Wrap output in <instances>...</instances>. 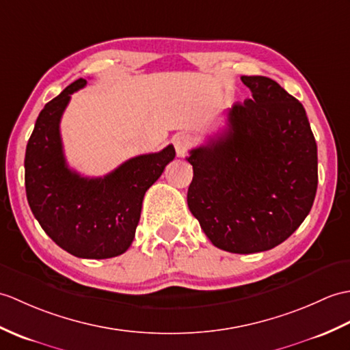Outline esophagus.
<instances>
[{
	"label": "esophagus",
	"mask_w": 350,
	"mask_h": 350,
	"mask_svg": "<svg viewBox=\"0 0 350 350\" xmlns=\"http://www.w3.org/2000/svg\"><path fill=\"white\" fill-rule=\"evenodd\" d=\"M173 143H174V148H176L177 157L183 158V157L186 155V152H188V150H189V148H191V144H192V138H191L188 134L180 133V134L174 135V138H173Z\"/></svg>",
	"instance_id": "obj_1"
}]
</instances>
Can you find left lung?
I'll return each instance as SVG.
<instances>
[{
	"label": "left lung",
	"instance_id": "1",
	"mask_svg": "<svg viewBox=\"0 0 350 350\" xmlns=\"http://www.w3.org/2000/svg\"><path fill=\"white\" fill-rule=\"evenodd\" d=\"M252 100L228 128L189 152L188 206L219 249L256 254L285 241L313 206L318 148L303 104L278 82L241 76Z\"/></svg>",
	"mask_w": 350,
	"mask_h": 350
}]
</instances>
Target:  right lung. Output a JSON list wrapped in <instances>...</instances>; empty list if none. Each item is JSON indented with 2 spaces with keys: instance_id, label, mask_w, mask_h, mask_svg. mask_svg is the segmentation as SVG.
Masks as SVG:
<instances>
[{
  "instance_id": "obj_1",
  "label": "right lung",
  "mask_w": 350,
  "mask_h": 350,
  "mask_svg": "<svg viewBox=\"0 0 350 350\" xmlns=\"http://www.w3.org/2000/svg\"><path fill=\"white\" fill-rule=\"evenodd\" d=\"M79 79L40 111L25 152V189L32 215L56 245L77 258L105 259L128 250L144 193L176 157L173 144L125 161L104 177H83L67 165L59 124Z\"/></svg>"
}]
</instances>
